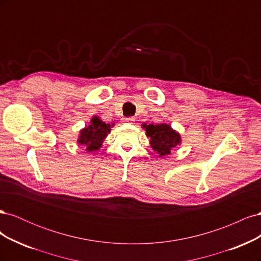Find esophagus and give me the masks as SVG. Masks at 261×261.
I'll use <instances>...</instances> for the list:
<instances>
[{
	"label": "esophagus",
	"mask_w": 261,
	"mask_h": 261,
	"mask_svg": "<svg viewBox=\"0 0 261 261\" xmlns=\"http://www.w3.org/2000/svg\"><path fill=\"white\" fill-rule=\"evenodd\" d=\"M134 121H135V118L134 117H124L123 118V122L126 124H132Z\"/></svg>",
	"instance_id": "34e87169"
}]
</instances>
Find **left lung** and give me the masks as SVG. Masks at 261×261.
Instances as JSON below:
<instances>
[{"mask_svg":"<svg viewBox=\"0 0 261 261\" xmlns=\"http://www.w3.org/2000/svg\"><path fill=\"white\" fill-rule=\"evenodd\" d=\"M146 135L150 138L151 148L161 156L171 153V150L180 144L179 134L168 124H144Z\"/></svg>","mask_w":261,"mask_h":261,"instance_id":"1","label":"left lung"}]
</instances>
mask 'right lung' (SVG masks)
I'll list each match as a JSON object with an SVG mask.
<instances>
[{
    "instance_id": "add662e5",
    "label": "right lung",
    "mask_w": 261,
    "mask_h": 261,
    "mask_svg": "<svg viewBox=\"0 0 261 261\" xmlns=\"http://www.w3.org/2000/svg\"><path fill=\"white\" fill-rule=\"evenodd\" d=\"M111 130V125L102 122L99 117L93 116L88 127L82 129L78 143L86 147L87 151H96Z\"/></svg>"
}]
</instances>
